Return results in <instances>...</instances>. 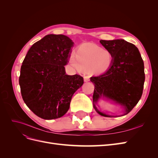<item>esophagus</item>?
I'll return each mask as SVG.
<instances>
[{"instance_id": "34e87169", "label": "esophagus", "mask_w": 158, "mask_h": 158, "mask_svg": "<svg viewBox=\"0 0 158 158\" xmlns=\"http://www.w3.org/2000/svg\"><path fill=\"white\" fill-rule=\"evenodd\" d=\"M84 82H87L89 80V76H84Z\"/></svg>"}]
</instances>
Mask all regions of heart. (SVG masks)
I'll return each mask as SVG.
<instances>
[{
	"mask_svg": "<svg viewBox=\"0 0 158 158\" xmlns=\"http://www.w3.org/2000/svg\"><path fill=\"white\" fill-rule=\"evenodd\" d=\"M113 59V55L109 50L88 43L78 47L76 56L70 55L69 63L77 70L89 69L94 73H102L110 68Z\"/></svg>",
	"mask_w": 158,
	"mask_h": 158,
	"instance_id": "1",
	"label": "heart"
}]
</instances>
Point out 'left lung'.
Wrapping results in <instances>:
<instances>
[{
  "label": "left lung",
  "instance_id": "obj_1",
  "mask_svg": "<svg viewBox=\"0 0 158 158\" xmlns=\"http://www.w3.org/2000/svg\"><path fill=\"white\" fill-rule=\"evenodd\" d=\"M113 56L110 68L103 74L92 76L94 84V107L100 115L106 117L117 116L100 112L95 107L98 100L106 98L121 105L128 114L139 102L145 80L144 62L137 47L124 40L99 41Z\"/></svg>",
  "mask_w": 158,
  "mask_h": 158
}]
</instances>
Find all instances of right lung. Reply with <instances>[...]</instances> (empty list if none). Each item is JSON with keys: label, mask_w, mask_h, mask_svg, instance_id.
Here are the masks:
<instances>
[{"label": "right lung", "mask_w": 158, "mask_h": 158, "mask_svg": "<svg viewBox=\"0 0 158 158\" xmlns=\"http://www.w3.org/2000/svg\"><path fill=\"white\" fill-rule=\"evenodd\" d=\"M74 42L64 35L49 34L33 44L23 60L19 77L26 106L39 117L51 120L68 111L74 92L84 84L78 74H66Z\"/></svg>", "instance_id": "1"}]
</instances>
